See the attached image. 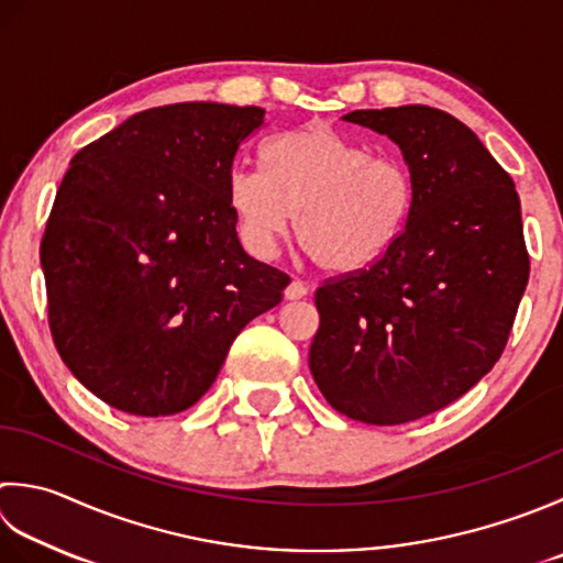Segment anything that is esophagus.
Returning a JSON list of instances; mask_svg holds the SVG:
<instances>
[{
    "mask_svg": "<svg viewBox=\"0 0 563 563\" xmlns=\"http://www.w3.org/2000/svg\"><path fill=\"white\" fill-rule=\"evenodd\" d=\"M307 292H310V285H307L305 280H300V278H295L288 285V290H285V297H288V300H300V297H305Z\"/></svg>",
    "mask_w": 563,
    "mask_h": 563,
    "instance_id": "34e87169",
    "label": "esophagus"
}]
</instances>
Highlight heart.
<instances>
[{"instance_id": "heart-1", "label": "heart", "mask_w": 563, "mask_h": 563, "mask_svg": "<svg viewBox=\"0 0 563 563\" xmlns=\"http://www.w3.org/2000/svg\"><path fill=\"white\" fill-rule=\"evenodd\" d=\"M266 173L236 165L229 207L253 256L271 258L295 234L319 268L349 275L376 266L405 234L415 187L405 163L371 156L329 124L283 131L263 148Z\"/></svg>"}]
</instances>
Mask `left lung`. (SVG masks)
Returning a JSON list of instances; mask_svg holds the SVG:
<instances>
[{
  "label": "left lung",
  "instance_id": "left-lung-1",
  "mask_svg": "<svg viewBox=\"0 0 563 563\" xmlns=\"http://www.w3.org/2000/svg\"><path fill=\"white\" fill-rule=\"evenodd\" d=\"M341 119L398 143L415 207L388 256L317 288L310 371L336 412L405 424L459 400L508 344L530 280L520 197L478 136L442 109Z\"/></svg>",
  "mask_w": 563,
  "mask_h": 563
}]
</instances>
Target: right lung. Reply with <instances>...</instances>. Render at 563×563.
Instances as JSON below:
<instances>
[{
    "mask_svg": "<svg viewBox=\"0 0 563 563\" xmlns=\"http://www.w3.org/2000/svg\"><path fill=\"white\" fill-rule=\"evenodd\" d=\"M261 107L146 109L75 153L41 266L48 324L73 376L136 417H168L212 388L241 329L290 278L251 258L229 207Z\"/></svg>",
    "mask_w": 563,
    "mask_h": 563,
    "instance_id": "add662e5",
    "label": "right lung"
}]
</instances>
